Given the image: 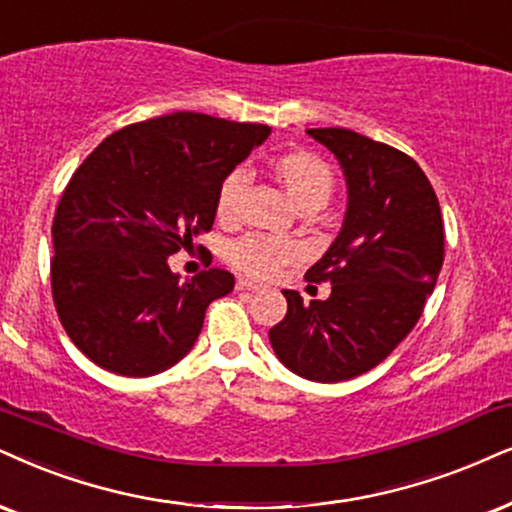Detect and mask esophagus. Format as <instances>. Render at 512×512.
Instances as JSON below:
<instances>
[{
	"mask_svg": "<svg viewBox=\"0 0 512 512\" xmlns=\"http://www.w3.org/2000/svg\"><path fill=\"white\" fill-rule=\"evenodd\" d=\"M236 288L238 290H248V293H250V290H260V283L252 281V278H238Z\"/></svg>",
	"mask_w": 512,
	"mask_h": 512,
	"instance_id": "34e87169",
	"label": "esophagus"
}]
</instances>
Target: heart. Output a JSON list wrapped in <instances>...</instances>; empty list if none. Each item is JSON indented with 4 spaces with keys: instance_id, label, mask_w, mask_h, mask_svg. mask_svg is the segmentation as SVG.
<instances>
[{
    "instance_id": "heart-1",
    "label": "heart",
    "mask_w": 512,
    "mask_h": 512,
    "mask_svg": "<svg viewBox=\"0 0 512 512\" xmlns=\"http://www.w3.org/2000/svg\"><path fill=\"white\" fill-rule=\"evenodd\" d=\"M274 170L295 205H323L331 196L333 172L319 155L307 151L283 153L274 160ZM245 186H248V170H243V167H236L224 177L217 193V217L222 222H231V219L238 217ZM295 255L297 248L293 243L260 234L238 238L229 248V260L234 267L245 271V274L262 278L276 274L278 267L295 260Z\"/></svg>"
}]
</instances>
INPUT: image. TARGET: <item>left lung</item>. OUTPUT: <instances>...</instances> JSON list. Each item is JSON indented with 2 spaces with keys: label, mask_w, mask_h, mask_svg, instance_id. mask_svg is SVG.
<instances>
[{
  "label": "left lung",
  "mask_w": 512,
  "mask_h": 512,
  "mask_svg": "<svg viewBox=\"0 0 512 512\" xmlns=\"http://www.w3.org/2000/svg\"><path fill=\"white\" fill-rule=\"evenodd\" d=\"M331 151L347 210L331 248L304 274L328 281V300L283 290L288 312L269 331L276 357L314 383H340L378 366L423 314L444 262L439 200L418 163L352 129H307Z\"/></svg>",
  "instance_id": "8db88e82"
}]
</instances>
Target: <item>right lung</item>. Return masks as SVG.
I'll use <instances>...</instances> for the list:
<instances>
[{
	"label": "right lung",
	"instance_id": "obj_1",
	"mask_svg": "<svg viewBox=\"0 0 512 512\" xmlns=\"http://www.w3.org/2000/svg\"><path fill=\"white\" fill-rule=\"evenodd\" d=\"M269 134L179 111L120 129L77 167L51 226V290L84 357L146 378L191 352L208 304L236 281L224 269L181 281L170 255L212 229L224 177Z\"/></svg>",
	"mask_w": 512,
	"mask_h": 512
}]
</instances>
